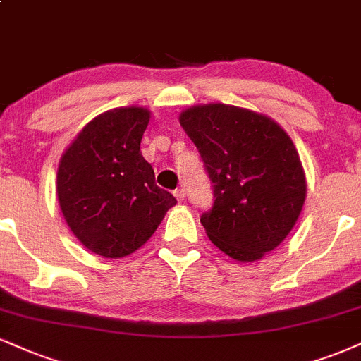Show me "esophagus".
I'll list each match as a JSON object with an SVG mask.
<instances>
[{
    "label": "esophagus",
    "mask_w": 361,
    "mask_h": 361,
    "mask_svg": "<svg viewBox=\"0 0 361 361\" xmlns=\"http://www.w3.org/2000/svg\"><path fill=\"white\" fill-rule=\"evenodd\" d=\"M185 190L183 188H178V190H175V197H176V200L178 202H183L185 200Z\"/></svg>",
    "instance_id": "obj_1"
}]
</instances>
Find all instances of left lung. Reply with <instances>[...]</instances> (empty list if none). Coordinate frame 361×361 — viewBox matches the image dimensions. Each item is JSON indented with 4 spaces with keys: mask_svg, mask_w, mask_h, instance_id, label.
I'll return each instance as SVG.
<instances>
[{
    "mask_svg": "<svg viewBox=\"0 0 361 361\" xmlns=\"http://www.w3.org/2000/svg\"><path fill=\"white\" fill-rule=\"evenodd\" d=\"M180 124L214 183V208L200 219L208 238L240 262L262 259L305 205L306 175L293 139L269 116L220 102L188 107Z\"/></svg>",
    "mask_w": 361,
    "mask_h": 361,
    "instance_id": "left-lung-1",
    "label": "left lung"
}]
</instances>
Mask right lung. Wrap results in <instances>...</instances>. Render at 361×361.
Instances as JSON below:
<instances>
[{
  "instance_id": "add662e5",
  "label": "right lung",
  "mask_w": 361,
  "mask_h": 361,
  "mask_svg": "<svg viewBox=\"0 0 361 361\" xmlns=\"http://www.w3.org/2000/svg\"><path fill=\"white\" fill-rule=\"evenodd\" d=\"M151 112L146 107L106 111L77 134L56 171L65 222L82 245L121 259L145 245L176 198L154 183L141 154Z\"/></svg>"
}]
</instances>
